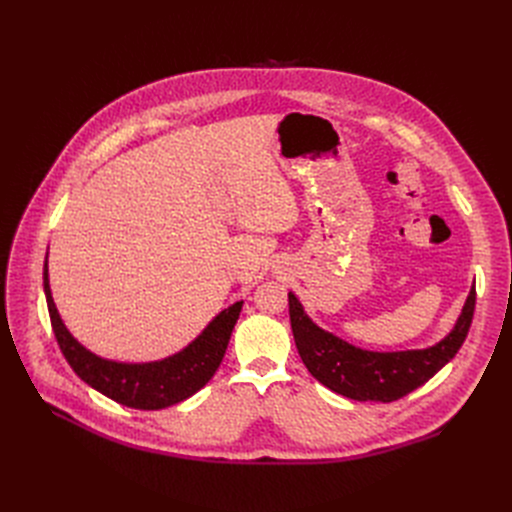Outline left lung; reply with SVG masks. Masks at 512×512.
Wrapping results in <instances>:
<instances>
[{
	"label": "left lung",
	"instance_id": "left-lung-1",
	"mask_svg": "<svg viewBox=\"0 0 512 512\" xmlns=\"http://www.w3.org/2000/svg\"><path fill=\"white\" fill-rule=\"evenodd\" d=\"M292 336L299 355L317 382L353 400L392 402L423 386L463 346L475 311V286L450 334L415 351L378 353L353 346L332 332L321 330L305 313L297 294L288 292Z\"/></svg>",
	"mask_w": 512,
	"mask_h": 512
}]
</instances>
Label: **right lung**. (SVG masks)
<instances>
[{
    "instance_id": "add662e5",
    "label": "right lung",
    "mask_w": 512,
    "mask_h": 512,
    "mask_svg": "<svg viewBox=\"0 0 512 512\" xmlns=\"http://www.w3.org/2000/svg\"><path fill=\"white\" fill-rule=\"evenodd\" d=\"M43 290L53 334L78 378L120 405L141 411L172 407L199 392L213 378L242 309V301H238L215 315L191 344L172 357L149 363H120L91 353L68 332L51 297L47 257L43 265Z\"/></svg>"
}]
</instances>
